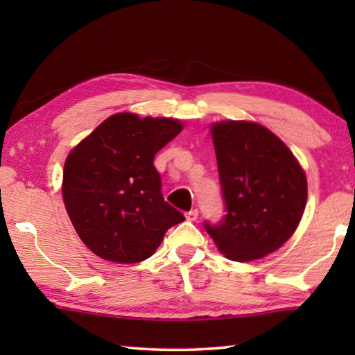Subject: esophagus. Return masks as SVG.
I'll return each mask as SVG.
<instances>
[{"instance_id":"obj_1","label":"esophagus","mask_w":355,"mask_h":355,"mask_svg":"<svg viewBox=\"0 0 355 355\" xmlns=\"http://www.w3.org/2000/svg\"><path fill=\"white\" fill-rule=\"evenodd\" d=\"M184 216H186V219H188V220H197V218H199V211H197V209L194 208V209H191V211L186 213Z\"/></svg>"}]
</instances>
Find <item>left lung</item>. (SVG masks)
Segmentation results:
<instances>
[{"label":"left lung","mask_w":355,"mask_h":355,"mask_svg":"<svg viewBox=\"0 0 355 355\" xmlns=\"http://www.w3.org/2000/svg\"><path fill=\"white\" fill-rule=\"evenodd\" d=\"M225 211L205 228L227 258L252 261L272 254L296 232L307 203V177L272 131L245 120L211 127Z\"/></svg>","instance_id":"obj_1"}]
</instances>
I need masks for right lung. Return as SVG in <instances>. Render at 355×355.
I'll use <instances>...</instances> for the list:
<instances>
[{
  "label": "right lung",
  "instance_id": "right-lung-1",
  "mask_svg": "<svg viewBox=\"0 0 355 355\" xmlns=\"http://www.w3.org/2000/svg\"><path fill=\"white\" fill-rule=\"evenodd\" d=\"M182 130L177 119L119 112L69 153L62 199L78 236L95 255L122 264L144 261L184 220L164 200L153 166L155 155Z\"/></svg>",
  "mask_w": 355,
  "mask_h": 355
}]
</instances>
